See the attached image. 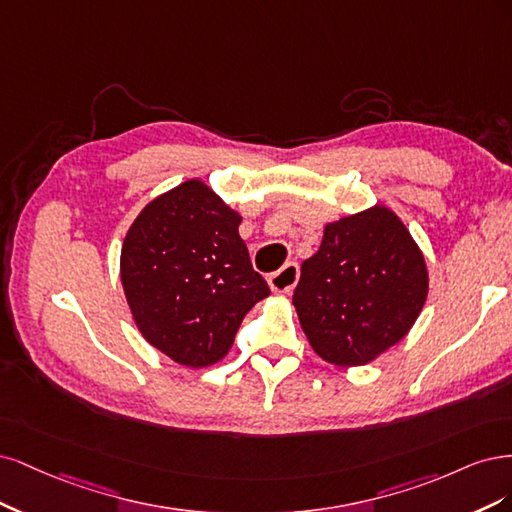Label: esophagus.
<instances>
[{
    "instance_id": "1",
    "label": "esophagus",
    "mask_w": 512,
    "mask_h": 512,
    "mask_svg": "<svg viewBox=\"0 0 512 512\" xmlns=\"http://www.w3.org/2000/svg\"><path fill=\"white\" fill-rule=\"evenodd\" d=\"M298 280H300V266H298V263L291 261V263H287L285 268H280L278 272L270 274L268 283L278 293H291L293 287L298 285Z\"/></svg>"
}]
</instances>
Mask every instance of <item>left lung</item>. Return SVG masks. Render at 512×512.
I'll list each match as a JSON object with an SVG mask.
<instances>
[{"label": "left lung", "mask_w": 512, "mask_h": 512, "mask_svg": "<svg viewBox=\"0 0 512 512\" xmlns=\"http://www.w3.org/2000/svg\"><path fill=\"white\" fill-rule=\"evenodd\" d=\"M427 298V270L385 206L325 227L293 293L304 334L329 364L364 366L400 342Z\"/></svg>", "instance_id": "left-lung-1"}]
</instances>
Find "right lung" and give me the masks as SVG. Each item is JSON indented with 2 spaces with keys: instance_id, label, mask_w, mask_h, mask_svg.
<instances>
[{
  "instance_id": "right-lung-1",
  "label": "right lung",
  "mask_w": 512,
  "mask_h": 512,
  "mask_svg": "<svg viewBox=\"0 0 512 512\" xmlns=\"http://www.w3.org/2000/svg\"><path fill=\"white\" fill-rule=\"evenodd\" d=\"M238 225V212L187 180L148 204L125 236L121 280L131 315L178 364H217L246 312L270 295Z\"/></svg>"
}]
</instances>
